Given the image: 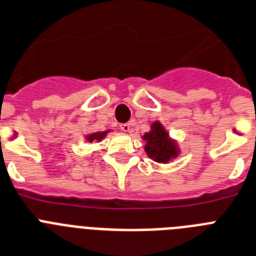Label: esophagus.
<instances>
[{"mask_svg":"<svg viewBox=\"0 0 256 256\" xmlns=\"http://www.w3.org/2000/svg\"><path fill=\"white\" fill-rule=\"evenodd\" d=\"M120 128H121L122 131H125V132H128V131H130V124H128V122H125V124H121V125H120Z\"/></svg>","mask_w":256,"mask_h":256,"instance_id":"34e87169","label":"esophagus"}]
</instances>
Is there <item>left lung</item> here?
<instances>
[{"label": "left lung", "instance_id": "8db88e82", "mask_svg": "<svg viewBox=\"0 0 256 256\" xmlns=\"http://www.w3.org/2000/svg\"><path fill=\"white\" fill-rule=\"evenodd\" d=\"M146 140V152L150 158L160 164H166L176 157V146L168 139V134L160 122H154L152 130L143 136Z\"/></svg>", "mask_w": 256, "mask_h": 256}]
</instances>
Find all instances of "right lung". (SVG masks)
Returning <instances> with one entry per match:
<instances>
[{
  "mask_svg": "<svg viewBox=\"0 0 256 256\" xmlns=\"http://www.w3.org/2000/svg\"><path fill=\"white\" fill-rule=\"evenodd\" d=\"M106 135V131L104 132H96V134H91L88 136V142H94V140H102L104 136Z\"/></svg>",
  "mask_w": 256,
  "mask_h": 256,
  "instance_id": "obj_1",
  "label": "right lung"
}]
</instances>
